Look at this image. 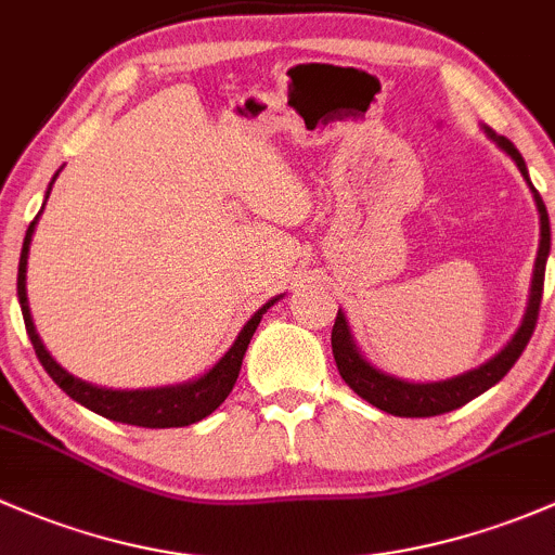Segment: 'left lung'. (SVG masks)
<instances>
[{"label":"left lung","instance_id":"1","mask_svg":"<svg viewBox=\"0 0 555 555\" xmlns=\"http://www.w3.org/2000/svg\"><path fill=\"white\" fill-rule=\"evenodd\" d=\"M483 133L500 146L513 163L518 165L521 176L527 179L529 190L537 203V214H540V248H537L534 259V272H532V288H529V301L527 312H524L521 325L516 328V334L511 336L505 347L496 352L494 358H489L487 363L476 365V369L465 371V374H456L451 379L441 382H409L401 376H392L387 371L376 369L374 363L365 361V356L358 350L356 339H352L350 323H347L345 312H336L334 331H331V350H334L336 369H339L341 379L376 409L387 411L392 416H436L447 414V411L460 409L473 398H478L481 392H487L489 387H494L507 371L513 369V363L521 358L524 347L532 339L537 315H540V301H542V283H545V264L547 254H551V221H547L545 203H542L540 192L534 190V184L529 181L527 163H524L521 152L505 139V135H496L489 125H481Z\"/></svg>","mask_w":555,"mask_h":555}]
</instances>
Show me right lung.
Listing matches in <instances>:
<instances>
[{
    "label": "right lung",
    "mask_w": 555,
    "mask_h": 555,
    "mask_svg": "<svg viewBox=\"0 0 555 555\" xmlns=\"http://www.w3.org/2000/svg\"><path fill=\"white\" fill-rule=\"evenodd\" d=\"M55 179H59V173H55L53 181H50L48 194H44V197H50V190H53ZM42 210H39V214H42ZM39 214L37 219L28 224L26 237H23L21 264H18V301H21L23 323H26V331H28V339H31L34 352H37L39 363L44 365L50 379H53L55 385L72 398V401L82 403L85 409L95 411V414L106 416V420L122 422V425L186 427V425H194V422L205 420L208 414H214V411L227 401L232 387H235L240 365H243V356L245 350H248L256 325L261 323V315H264L278 299H283V296H275V299L267 301L264 307H259V310L250 315L248 323L240 328L237 339L232 341L230 350L210 365L205 374H199L197 379L181 382V385L144 387V390H112V387H99L93 385V382H85L79 379V376L68 374L64 365L50 356L48 347L42 345V339H39L37 334V325H34L31 320V310H28V296H26V264H28V248H31V235H34V227H37L39 221Z\"/></svg>",
    "instance_id": "add662e5"
}]
</instances>
